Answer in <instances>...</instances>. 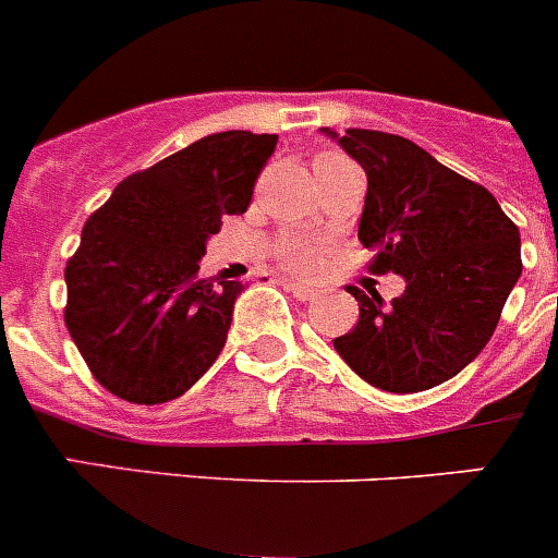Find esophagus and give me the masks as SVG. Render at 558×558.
I'll return each instance as SVG.
<instances>
[{
    "mask_svg": "<svg viewBox=\"0 0 558 558\" xmlns=\"http://www.w3.org/2000/svg\"><path fill=\"white\" fill-rule=\"evenodd\" d=\"M283 286L296 296V300H303V303H308V300H314L316 296V289H311V286L305 283H291V280H283Z\"/></svg>",
    "mask_w": 558,
    "mask_h": 558,
    "instance_id": "obj_1",
    "label": "esophagus"
}]
</instances>
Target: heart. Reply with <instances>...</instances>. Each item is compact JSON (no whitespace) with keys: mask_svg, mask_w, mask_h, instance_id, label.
<instances>
[{"mask_svg":"<svg viewBox=\"0 0 558 558\" xmlns=\"http://www.w3.org/2000/svg\"><path fill=\"white\" fill-rule=\"evenodd\" d=\"M343 165H352V161L347 159V156L336 154V150H325V154H319L314 159V173L325 175L330 173V170L343 168ZM278 255L280 262L289 269H294V272H311V269H316V264H319V244L308 242V239H286V242L280 244Z\"/></svg>","mask_w":558,"mask_h":558,"instance_id":"obj_1","label":"heart"}]
</instances>
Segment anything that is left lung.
Instances as JSON below:
<instances>
[{"label":"left lung","instance_id":"8db88e82","mask_svg":"<svg viewBox=\"0 0 558 558\" xmlns=\"http://www.w3.org/2000/svg\"><path fill=\"white\" fill-rule=\"evenodd\" d=\"M366 170L357 239L374 250V272L404 278L383 303L350 286L357 325L332 341L347 366L374 388L415 393L460 374L487 347L520 278V231L496 197L399 134H336Z\"/></svg>","mask_w":558,"mask_h":558}]
</instances>
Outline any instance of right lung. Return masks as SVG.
I'll return each instance as SVG.
<instances>
[{"label":"right lung","instance_id":"right-lung-1","mask_svg":"<svg viewBox=\"0 0 558 558\" xmlns=\"http://www.w3.org/2000/svg\"><path fill=\"white\" fill-rule=\"evenodd\" d=\"M275 145L278 134H208L123 179L85 222L65 327L109 393L170 402L217 361L244 286L197 269L222 217L247 211Z\"/></svg>","mask_w":558,"mask_h":558}]
</instances>
